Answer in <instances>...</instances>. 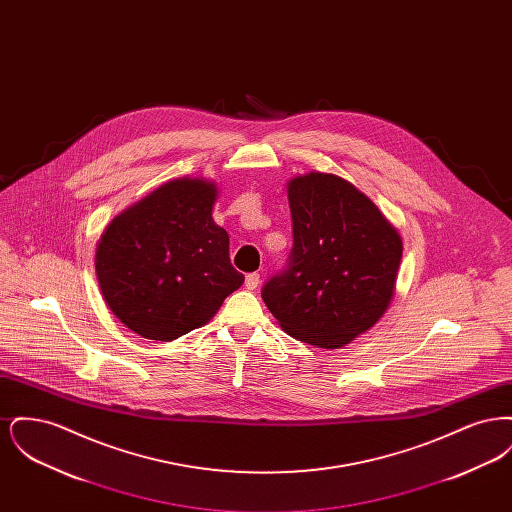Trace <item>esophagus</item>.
<instances>
[{"mask_svg": "<svg viewBox=\"0 0 512 512\" xmlns=\"http://www.w3.org/2000/svg\"><path fill=\"white\" fill-rule=\"evenodd\" d=\"M259 282H261V276L257 274V272H251V274H247L245 276V288L247 290H257V286H259Z\"/></svg>", "mask_w": 512, "mask_h": 512, "instance_id": "obj_1", "label": "esophagus"}]
</instances>
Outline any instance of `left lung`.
Here are the masks:
<instances>
[{
	"label": "left lung",
	"instance_id": "obj_1",
	"mask_svg": "<svg viewBox=\"0 0 512 512\" xmlns=\"http://www.w3.org/2000/svg\"><path fill=\"white\" fill-rule=\"evenodd\" d=\"M288 199L292 253L261 295L292 338L338 349L386 313L401 236L365 194L334 174L293 178Z\"/></svg>",
	"mask_w": 512,
	"mask_h": 512
}]
</instances>
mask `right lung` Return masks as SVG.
Wrapping results in <instances>:
<instances>
[{
	"mask_svg": "<svg viewBox=\"0 0 512 512\" xmlns=\"http://www.w3.org/2000/svg\"><path fill=\"white\" fill-rule=\"evenodd\" d=\"M215 184L178 178L103 232L96 274L113 315L142 338L172 341L203 326L244 284L213 220Z\"/></svg>",
	"mask_w": 512,
	"mask_h": 512,
	"instance_id": "obj_1",
	"label": "right lung"
}]
</instances>
